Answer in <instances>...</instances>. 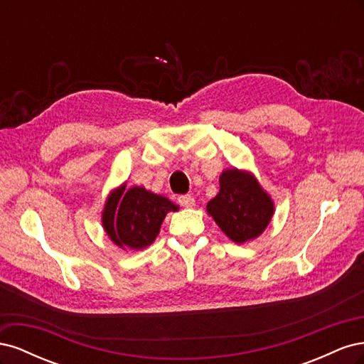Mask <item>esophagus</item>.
I'll return each mask as SVG.
<instances>
[{
  "mask_svg": "<svg viewBox=\"0 0 364 364\" xmlns=\"http://www.w3.org/2000/svg\"><path fill=\"white\" fill-rule=\"evenodd\" d=\"M178 202H179V205H182V206H185V208H193V206L196 205L194 197H193V196H190V194L181 196L179 199H178Z\"/></svg>",
  "mask_w": 364,
  "mask_h": 364,
  "instance_id": "34e87169",
  "label": "esophagus"
}]
</instances>
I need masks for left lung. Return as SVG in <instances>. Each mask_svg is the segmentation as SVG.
I'll return each mask as SVG.
<instances>
[{"mask_svg":"<svg viewBox=\"0 0 364 364\" xmlns=\"http://www.w3.org/2000/svg\"><path fill=\"white\" fill-rule=\"evenodd\" d=\"M220 191L206 205L222 232L237 245L258 238L274 214V203L253 173L226 168L220 174Z\"/></svg>","mask_w":364,"mask_h":364,"instance_id":"obj_1","label":"left lung"}]
</instances>
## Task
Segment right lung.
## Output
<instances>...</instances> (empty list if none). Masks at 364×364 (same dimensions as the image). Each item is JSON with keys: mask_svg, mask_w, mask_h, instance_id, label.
<instances>
[{"mask_svg": "<svg viewBox=\"0 0 364 364\" xmlns=\"http://www.w3.org/2000/svg\"><path fill=\"white\" fill-rule=\"evenodd\" d=\"M171 211H179V206L165 196L142 186L126 190V183H123L109 193L102 213V225L118 247L141 250L155 241L165 215Z\"/></svg>", "mask_w": 364, "mask_h": 364, "instance_id": "obj_1", "label": "right lung"}]
</instances>
